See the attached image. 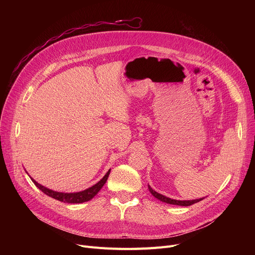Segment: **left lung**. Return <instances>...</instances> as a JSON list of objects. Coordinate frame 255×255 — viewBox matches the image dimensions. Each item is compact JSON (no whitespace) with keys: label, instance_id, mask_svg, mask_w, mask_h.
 <instances>
[{"label":"left lung","instance_id":"obj_1","mask_svg":"<svg viewBox=\"0 0 255 255\" xmlns=\"http://www.w3.org/2000/svg\"><path fill=\"white\" fill-rule=\"evenodd\" d=\"M149 187V190L150 192L153 194V196H155L157 199L161 200V202L163 203H166V204H169V205H176V206H183V207H188V206H191L193 204H196L198 202H200V200H203L204 198H199V199H193V200H176V199H171V198H168L162 194H160L158 192H156L155 190H153L151 188V186H148Z\"/></svg>","mask_w":255,"mask_h":255}]
</instances>
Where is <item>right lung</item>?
I'll return each instance as SVG.
<instances>
[{
	"label": "right lung",
	"instance_id": "right-lung-1",
	"mask_svg": "<svg viewBox=\"0 0 255 255\" xmlns=\"http://www.w3.org/2000/svg\"><path fill=\"white\" fill-rule=\"evenodd\" d=\"M110 172H111V169L106 172V175L94 186L90 187L89 189H86L82 192H76V193H62V192H56V191H52V190H49L47 188H45V187L41 186L40 184H38L35 180L32 179V181L34 182V184L38 187V188L41 190L43 193H45L46 195L55 198L57 200H59V202H62V203H68V204H82V203H85V202H88V200L92 199L94 196H95L99 191L100 189L103 187V185L105 184L107 178H109L110 176Z\"/></svg>",
	"mask_w": 255,
	"mask_h": 255
}]
</instances>
